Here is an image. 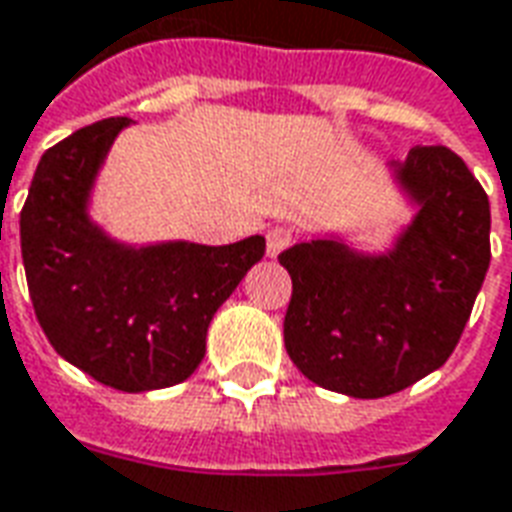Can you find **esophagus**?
Wrapping results in <instances>:
<instances>
[{
	"label": "esophagus",
	"mask_w": 512,
	"mask_h": 512,
	"mask_svg": "<svg viewBox=\"0 0 512 512\" xmlns=\"http://www.w3.org/2000/svg\"><path fill=\"white\" fill-rule=\"evenodd\" d=\"M293 244V230L290 227H271L266 233V252L268 257L282 255Z\"/></svg>",
	"instance_id": "esophagus-1"
}]
</instances>
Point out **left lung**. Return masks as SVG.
<instances>
[{"instance_id": "obj_1", "label": "left lung", "mask_w": 512, "mask_h": 512, "mask_svg": "<svg viewBox=\"0 0 512 512\" xmlns=\"http://www.w3.org/2000/svg\"><path fill=\"white\" fill-rule=\"evenodd\" d=\"M389 169L414 216L386 252L321 235L279 255L293 279V365L362 400L395 395L450 359L491 263L488 194L461 156L414 147Z\"/></svg>"}]
</instances>
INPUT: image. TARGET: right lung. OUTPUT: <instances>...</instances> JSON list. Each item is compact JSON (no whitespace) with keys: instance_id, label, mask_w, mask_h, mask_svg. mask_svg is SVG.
<instances>
[{"instance_id":"right-lung-1","label":"right lung","mask_w":512,"mask_h":512,"mask_svg":"<svg viewBox=\"0 0 512 512\" xmlns=\"http://www.w3.org/2000/svg\"><path fill=\"white\" fill-rule=\"evenodd\" d=\"M126 126L128 117H109L43 153L21 211V257L54 351L112 389L150 392L197 370L213 315L266 255V238L227 246L112 238L93 222L90 200Z\"/></svg>"}]
</instances>
